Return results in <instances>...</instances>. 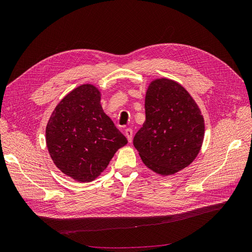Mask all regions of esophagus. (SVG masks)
<instances>
[{
	"label": "esophagus",
	"instance_id": "1",
	"mask_svg": "<svg viewBox=\"0 0 252 252\" xmlns=\"http://www.w3.org/2000/svg\"><path fill=\"white\" fill-rule=\"evenodd\" d=\"M125 135L128 140V142L132 141V129L131 128H126L125 129Z\"/></svg>",
	"mask_w": 252,
	"mask_h": 252
}]
</instances>
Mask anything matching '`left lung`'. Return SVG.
Returning <instances> with one entry per match:
<instances>
[{
  "label": "left lung",
  "mask_w": 252,
  "mask_h": 252,
  "mask_svg": "<svg viewBox=\"0 0 252 252\" xmlns=\"http://www.w3.org/2000/svg\"><path fill=\"white\" fill-rule=\"evenodd\" d=\"M145 120L133 145L143 163L161 175L186 168L201 150L205 123L199 106L181 84L152 81L145 96Z\"/></svg>",
  "instance_id": "left-lung-1"
}]
</instances>
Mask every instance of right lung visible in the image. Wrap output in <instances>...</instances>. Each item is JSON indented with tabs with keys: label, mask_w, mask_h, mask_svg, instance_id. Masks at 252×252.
Here are the masks:
<instances>
[{
	"label": "right lung",
	"mask_w": 252,
	"mask_h": 252,
	"mask_svg": "<svg viewBox=\"0 0 252 252\" xmlns=\"http://www.w3.org/2000/svg\"><path fill=\"white\" fill-rule=\"evenodd\" d=\"M46 144L53 163L73 180L86 183L103 172L127 139L101 105V93L83 84L66 94L46 126Z\"/></svg>",
	"instance_id": "add662e5"
}]
</instances>
